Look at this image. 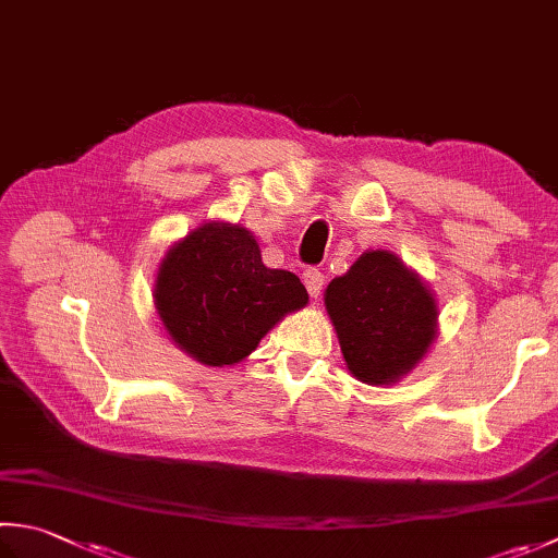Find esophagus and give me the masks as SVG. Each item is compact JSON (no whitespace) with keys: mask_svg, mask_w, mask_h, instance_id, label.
Returning a JSON list of instances; mask_svg holds the SVG:
<instances>
[{"mask_svg":"<svg viewBox=\"0 0 558 558\" xmlns=\"http://www.w3.org/2000/svg\"><path fill=\"white\" fill-rule=\"evenodd\" d=\"M304 286H307V292L312 294V298L316 300L322 294V288H324V272L319 268H307L304 270Z\"/></svg>","mask_w":558,"mask_h":558,"instance_id":"1","label":"esophagus"}]
</instances>
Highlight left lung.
Masks as SVG:
<instances>
[{
  "label": "left lung",
  "mask_w": 558,
  "mask_h": 558,
  "mask_svg": "<svg viewBox=\"0 0 558 558\" xmlns=\"http://www.w3.org/2000/svg\"><path fill=\"white\" fill-rule=\"evenodd\" d=\"M326 312L353 377L395 385L428 353L438 333V304L418 272L391 251H365L324 292Z\"/></svg>",
  "instance_id": "8db88e82"
}]
</instances>
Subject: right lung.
Masks as SVG:
<instances>
[{"label": "right lung", "instance_id": "obj_1", "mask_svg": "<svg viewBox=\"0 0 558 558\" xmlns=\"http://www.w3.org/2000/svg\"><path fill=\"white\" fill-rule=\"evenodd\" d=\"M310 294L290 270L268 268L248 229L205 222L161 258L155 307L181 351L222 367L256 351L282 316L307 307Z\"/></svg>", "mask_w": 558, "mask_h": 558}]
</instances>
